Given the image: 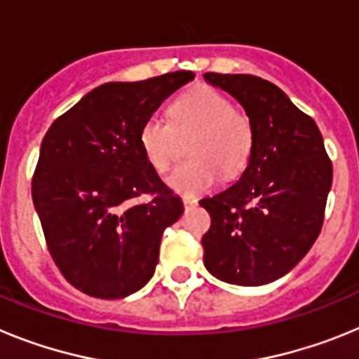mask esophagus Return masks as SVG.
Instances as JSON below:
<instances>
[{
    "label": "esophagus",
    "mask_w": 359,
    "mask_h": 359,
    "mask_svg": "<svg viewBox=\"0 0 359 359\" xmlns=\"http://www.w3.org/2000/svg\"><path fill=\"white\" fill-rule=\"evenodd\" d=\"M183 205H185V208H192V207H196V205H198V199L196 198H190V196H183Z\"/></svg>",
    "instance_id": "34e87169"
}]
</instances>
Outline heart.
Listing matches in <instances>:
<instances>
[{
	"mask_svg": "<svg viewBox=\"0 0 359 359\" xmlns=\"http://www.w3.org/2000/svg\"><path fill=\"white\" fill-rule=\"evenodd\" d=\"M194 135L189 160L169 176V187L194 196L212 189L219 172L236 177L248 165L253 151V126L226 95L208 86H196L177 95L169 106V122L152 115L142 123L138 144L152 169L163 174L172 167L177 136Z\"/></svg>",
	"mask_w": 359,
	"mask_h": 359,
	"instance_id": "b5f03b06",
	"label": "heart"
}]
</instances>
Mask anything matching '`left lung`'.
I'll list each match as a JSON object with an SVG mask.
<instances>
[{"label": "left lung", "mask_w": 359, "mask_h": 359, "mask_svg": "<svg viewBox=\"0 0 359 359\" xmlns=\"http://www.w3.org/2000/svg\"><path fill=\"white\" fill-rule=\"evenodd\" d=\"M203 77L236 97L253 126V151L239 182L199 201L212 217L201 239L205 268L228 284H269L318 237L332 163L315 120L280 88L255 75Z\"/></svg>", "instance_id": "1"}]
</instances>
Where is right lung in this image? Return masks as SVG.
<instances>
[{
    "mask_svg": "<svg viewBox=\"0 0 359 359\" xmlns=\"http://www.w3.org/2000/svg\"><path fill=\"white\" fill-rule=\"evenodd\" d=\"M192 79L182 69L107 82L44 135L32 177L34 207L53 262L82 293L123 298L154 275L161 236L183 214V203L145 160L138 133ZM144 194L151 199L135 203Z\"/></svg>",
    "mask_w": 359,
    "mask_h": 359,
    "instance_id": "add662e5",
    "label": "right lung"
}]
</instances>
